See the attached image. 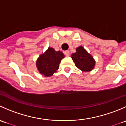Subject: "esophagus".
<instances>
[{"label":"esophagus","instance_id":"obj_1","mask_svg":"<svg viewBox=\"0 0 126 126\" xmlns=\"http://www.w3.org/2000/svg\"><path fill=\"white\" fill-rule=\"evenodd\" d=\"M64 54L66 56H69V52L68 51V50H66V51L64 52Z\"/></svg>","mask_w":126,"mask_h":126}]
</instances>
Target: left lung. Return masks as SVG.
<instances>
[{
  "instance_id": "left-lung-1",
  "label": "left lung",
  "mask_w": 126,
  "mask_h": 126,
  "mask_svg": "<svg viewBox=\"0 0 126 126\" xmlns=\"http://www.w3.org/2000/svg\"><path fill=\"white\" fill-rule=\"evenodd\" d=\"M76 52L71 55V58L77 68L83 72H89L94 69L96 61L83 46L76 48Z\"/></svg>"
}]
</instances>
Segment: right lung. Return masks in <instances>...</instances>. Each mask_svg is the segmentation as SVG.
Instances as JSON below:
<instances>
[{
  "label": "right lung",
  "instance_id": "1",
  "mask_svg": "<svg viewBox=\"0 0 126 126\" xmlns=\"http://www.w3.org/2000/svg\"><path fill=\"white\" fill-rule=\"evenodd\" d=\"M64 55L61 51H56L52 47H48L45 52L41 54L36 62L39 73L45 77H50L59 68L61 60Z\"/></svg>",
  "mask_w": 126,
  "mask_h": 126
}]
</instances>
